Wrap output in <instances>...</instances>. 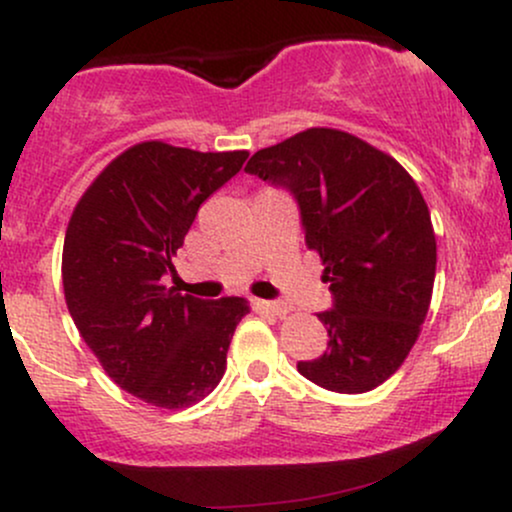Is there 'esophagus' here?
I'll return each instance as SVG.
<instances>
[{
    "label": "esophagus",
    "instance_id": "obj_1",
    "mask_svg": "<svg viewBox=\"0 0 512 512\" xmlns=\"http://www.w3.org/2000/svg\"><path fill=\"white\" fill-rule=\"evenodd\" d=\"M255 310H260V313H269V315H276V317H286L291 313V308L286 303H274V301H255Z\"/></svg>",
    "mask_w": 512,
    "mask_h": 512
}]
</instances>
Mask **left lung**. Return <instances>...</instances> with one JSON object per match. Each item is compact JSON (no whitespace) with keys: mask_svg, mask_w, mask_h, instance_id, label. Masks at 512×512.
Here are the masks:
<instances>
[{"mask_svg":"<svg viewBox=\"0 0 512 512\" xmlns=\"http://www.w3.org/2000/svg\"><path fill=\"white\" fill-rule=\"evenodd\" d=\"M245 170L296 195L334 296L317 315L327 351L298 373L344 395L375 390L409 356L433 296L436 233L419 185L390 154L332 127L260 149Z\"/></svg>","mask_w":512,"mask_h":512,"instance_id":"obj_1","label":"left lung"}]
</instances>
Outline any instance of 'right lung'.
Wrapping results in <instances>:
<instances>
[{
	"label": "right lung",
	"mask_w": 512,
	"mask_h": 512,
	"mask_svg": "<svg viewBox=\"0 0 512 512\" xmlns=\"http://www.w3.org/2000/svg\"><path fill=\"white\" fill-rule=\"evenodd\" d=\"M248 151L129 146L86 187L62 250L64 301L105 373L158 409H185L219 385L245 298L202 301L163 286L199 207Z\"/></svg>",
	"instance_id": "add662e5"
}]
</instances>
